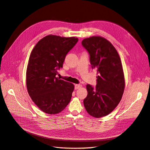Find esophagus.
Segmentation results:
<instances>
[{"instance_id": "34e87169", "label": "esophagus", "mask_w": 150, "mask_h": 150, "mask_svg": "<svg viewBox=\"0 0 150 150\" xmlns=\"http://www.w3.org/2000/svg\"><path fill=\"white\" fill-rule=\"evenodd\" d=\"M81 87H82V85L81 84H76L74 86V88L75 89H80Z\"/></svg>"}]
</instances>
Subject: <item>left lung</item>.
Instances as JSON below:
<instances>
[{"instance_id":"obj_1","label":"left lung","mask_w":150,"mask_h":150,"mask_svg":"<svg viewBox=\"0 0 150 150\" xmlns=\"http://www.w3.org/2000/svg\"><path fill=\"white\" fill-rule=\"evenodd\" d=\"M89 54L93 69L97 70L96 86L87 84L88 95L83 101L86 110L95 117L110 114L120 102L125 89V76L121 59L112 44L100 36L82 41Z\"/></svg>"}]
</instances>
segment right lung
Masks as SVG:
<instances>
[{"label":"right lung","instance_id":"obj_1","mask_svg":"<svg viewBox=\"0 0 150 150\" xmlns=\"http://www.w3.org/2000/svg\"><path fill=\"white\" fill-rule=\"evenodd\" d=\"M78 39L49 35L36 44L29 57L26 85L32 100L43 112H61L71 101L74 84L56 77Z\"/></svg>","mask_w":150,"mask_h":150}]
</instances>
